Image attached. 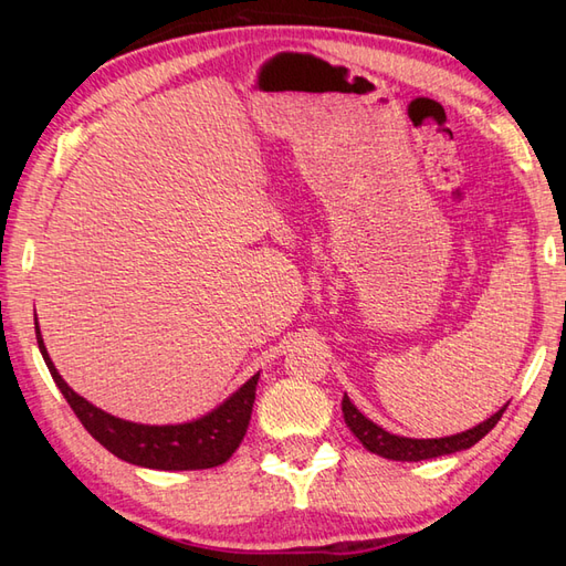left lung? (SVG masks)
Returning a JSON list of instances; mask_svg holds the SVG:
<instances>
[{"label":"left lung","instance_id":"8db88e82","mask_svg":"<svg viewBox=\"0 0 566 566\" xmlns=\"http://www.w3.org/2000/svg\"><path fill=\"white\" fill-rule=\"evenodd\" d=\"M506 406H503L501 411H496L491 418H486L484 423H479L464 432H457V436L420 440V438L394 436V432H387L381 426L371 423L365 413L357 411V406L350 401V396L347 394L343 396V416H345L347 428L353 430V436L363 442L369 452L387 457V460H396V462H420V460H432V457H440V454L469 450L499 423L503 411H506Z\"/></svg>","mask_w":566,"mask_h":566}]
</instances>
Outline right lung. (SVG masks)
<instances>
[{
    "instance_id": "1",
    "label": "right lung",
    "mask_w": 566,
    "mask_h": 566,
    "mask_svg": "<svg viewBox=\"0 0 566 566\" xmlns=\"http://www.w3.org/2000/svg\"><path fill=\"white\" fill-rule=\"evenodd\" d=\"M35 340H39V350L48 369H51L53 381L63 391L80 423L118 460L148 469H163V472L211 469L228 462V457L245 438L260 375H252L243 387L207 416L177 426H146L106 413L87 399H82L77 391H72L45 350L39 318H35Z\"/></svg>"
}]
</instances>
